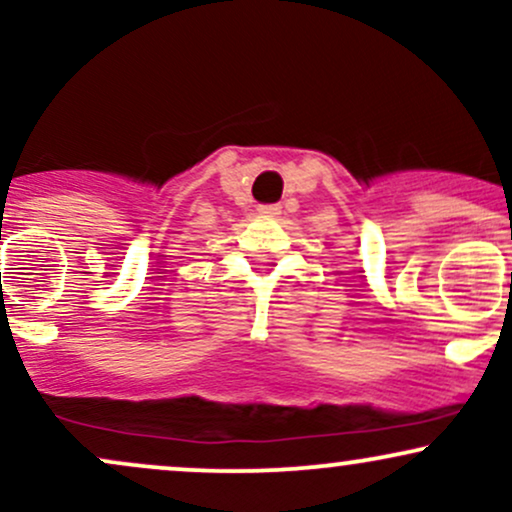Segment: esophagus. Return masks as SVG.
I'll list each match as a JSON object with an SVG mask.
<instances>
[{
  "label": "esophagus",
  "instance_id": "esophagus-1",
  "mask_svg": "<svg viewBox=\"0 0 512 512\" xmlns=\"http://www.w3.org/2000/svg\"><path fill=\"white\" fill-rule=\"evenodd\" d=\"M257 211H260V214H267V216H279L281 214V204H260Z\"/></svg>",
  "mask_w": 512,
  "mask_h": 512
}]
</instances>
